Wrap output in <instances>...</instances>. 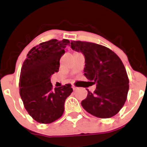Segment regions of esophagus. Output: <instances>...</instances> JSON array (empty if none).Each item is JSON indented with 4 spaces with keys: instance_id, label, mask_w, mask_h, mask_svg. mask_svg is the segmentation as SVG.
Listing matches in <instances>:
<instances>
[{
    "instance_id": "obj_1",
    "label": "esophagus",
    "mask_w": 147,
    "mask_h": 147,
    "mask_svg": "<svg viewBox=\"0 0 147 147\" xmlns=\"http://www.w3.org/2000/svg\"><path fill=\"white\" fill-rule=\"evenodd\" d=\"M72 89H73V90H77V88L75 86H74V85H72Z\"/></svg>"
}]
</instances>
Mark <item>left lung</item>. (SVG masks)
Returning <instances> with one entry per match:
<instances>
[{
    "mask_svg": "<svg viewBox=\"0 0 147 147\" xmlns=\"http://www.w3.org/2000/svg\"><path fill=\"white\" fill-rule=\"evenodd\" d=\"M71 48L81 52L85 57L84 75L96 84L92 93L82 106L92 115L109 118L115 115L124 106L129 91V78L119 57L109 48L97 43L72 41Z\"/></svg>",
    "mask_w": 147,
    "mask_h": 147,
    "instance_id": "left-lung-1",
    "label": "left lung"
}]
</instances>
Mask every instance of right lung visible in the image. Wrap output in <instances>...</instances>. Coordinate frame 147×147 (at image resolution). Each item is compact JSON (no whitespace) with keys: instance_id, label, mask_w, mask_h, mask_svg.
Here are the masks:
<instances>
[{"instance_id":"1","label":"right lung","mask_w":147,"mask_h":147,"mask_svg":"<svg viewBox=\"0 0 147 147\" xmlns=\"http://www.w3.org/2000/svg\"><path fill=\"white\" fill-rule=\"evenodd\" d=\"M68 39H52L34 47L27 55L20 75V95L30 115L36 122L50 124L61 117L70 84L52 88L51 76L59 71Z\"/></svg>"}]
</instances>
